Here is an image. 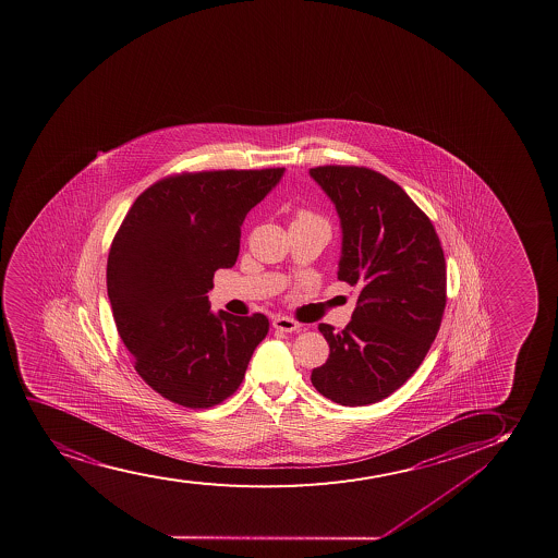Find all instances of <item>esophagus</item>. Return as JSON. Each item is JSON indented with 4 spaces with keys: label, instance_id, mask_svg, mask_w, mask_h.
Instances as JSON below:
<instances>
[{
    "label": "esophagus",
    "instance_id": "34e87169",
    "mask_svg": "<svg viewBox=\"0 0 558 558\" xmlns=\"http://www.w3.org/2000/svg\"><path fill=\"white\" fill-rule=\"evenodd\" d=\"M274 328L292 333V331L300 329V324L295 323L294 318H289V316H276L274 318Z\"/></svg>",
    "mask_w": 558,
    "mask_h": 558
}]
</instances>
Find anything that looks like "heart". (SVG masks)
<instances>
[{
    "label": "heart",
    "mask_w": 558,
    "mask_h": 558,
    "mask_svg": "<svg viewBox=\"0 0 558 558\" xmlns=\"http://www.w3.org/2000/svg\"><path fill=\"white\" fill-rule=\"evenodd\" d=\"M303 219H313L310 211H305V209H300L298 214H295V221H303Z\"/></svg>",
    "instance_id": "1"
}]
</instances>
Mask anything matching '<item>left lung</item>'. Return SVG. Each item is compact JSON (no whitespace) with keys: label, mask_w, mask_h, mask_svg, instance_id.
I'll return each instance as SVG.
<instances>
[{"label":"left lung","mask_w":558,"mask_h":558,"mask_svg":"<svg viewBox=\"0 0 558 558\" xmlns=\"http://www.w3.org/2000/svg\"><path fill=\"white\" fill-rule=\"evenodd\" d=\"M341 219L339 281L360 287L341 333L318 329L329 357L311 373L342 407L378 403L422 365L446 307V260L429 217L390 178L365 167L311 168Z\"/></svg>","instance_id":"8db88e82"}]
</instances>
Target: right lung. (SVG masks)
<instances>
[{
    "label": "right lung",
    "mask_w": 558,
    "mask_h": 558,
    "mask_svg": "<svg viewBox=\"0 0 558 558\" xmlns=\"http://www.w3.org/2000/svg\"><path fill=\"white\" fill-rule=\"evenodd\" d=\"M284 168L168 175L146 189L116 232L108 300L121 341L151 390L187 409L222 403L268 333L263 313H211L214 274L232 268L242 225Z\"/></svg>",
    "instance_id": "right-lung-1"
}]
</instances>
